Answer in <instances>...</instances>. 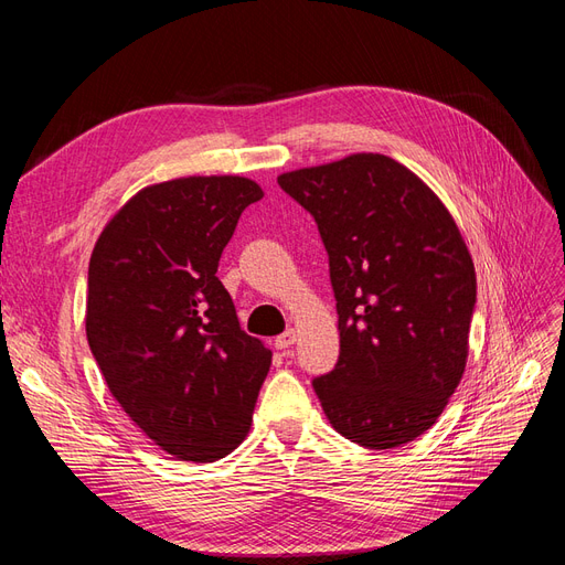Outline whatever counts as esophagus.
I'll return each instance as SVG.
<instances>
[{
	"instance_id": "34e87169",
	"label": "esophagus",
	"mask_w": 565,
	"mask_h": 565,
	"mask_svg": "<svg viewBox=\"0 0 565 565\" xmlns=\"http://www.w3.org/2000/svg\"><path fill=\"white\" fill-rule=\"evenodd\" d=\"M297 341V332L295 330H287V332H282L280 337H276V349H280V351H287L289 347H292Z\"/></svg>"
}]
</instances>
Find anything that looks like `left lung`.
<instances>
[{"instance_id":"1","label":"left lung","mask_w":565,"mask_h":565,"mask_svg":"<svg viewBox=\"0 0 565 565\" xmlns=\"http://www.w3.org/2000/svg\"><path fill=\"white\" fill-rule=\"evenodd\" d=\"M330 256L339 361L313 380L334 429L388 450L431 429L469 355L476 270L455 218L380 152L278 177Z\"/></svg>"}]
</instances>
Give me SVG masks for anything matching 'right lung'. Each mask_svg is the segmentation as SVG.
<instances>
[{
  "label": "right lung",
  "instance_id": "right-lung-1",
  "mask_svg": "<svg viewBox=\"0 0 565 565\" xmlns=\"http://www.w3.org/2000/svg\"><path fill=\"white\" fill-rule=\"evenodd\" d=\"M262 198L245 177L148 185L92 252L89 349L131 422L183 461L241 446L270 367V351L241 328L216 278L237 218Z\"/></svg>",
  "mask_w": 565,
  "mask_h": 565
}]
</instances>
